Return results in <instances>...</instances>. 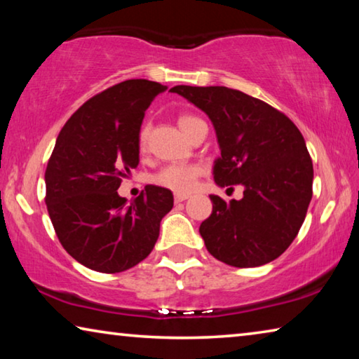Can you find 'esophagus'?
Instances as JSON below:
<instances>
[{"label": "esophagus", "instance_id": "34e87169", "mask_svg": "<svg viewBox=\"0 0 359 359\" xmlns=\"http://www.w3.org/2000/svg\"><path fill=\"white\" fill-rule=\"evenodd\" d=\"M185 199H188V194H185V193H175L174 194V201L175 203H182V201H185Z\"/></svg>", "mask_w": 359, "mask_h": 359}]
</instances>
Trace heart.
<instances>
[{"mask_svg":"<svg viewBox=\"0 0 359 359\" xmlns=\"http://www.w3.org/2000/svg\"><path fill=\"white\" fill-rule=\"evenodd\" d=\"M196 120L199 118L191 117V115H182L179 118L180 130L185 131ZM145 137H147V131L142 130L141 136H139L141 147L145 145ZM201 172L203 168L198 165H168L154 175V182L158 187L168 188V190L175 193H190L196 187L198 177Z\"/></svg>","mask_w":359,"mask_h":359,"instance_id":"obj_1","label":"heart"}]
</instances>
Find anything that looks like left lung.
<instances>
[{"mask_svg": "<svg viewBox=\"0 0 359 359\" xmlns=\"http://www.w3.org/2000/svg\"><path fill=\"white\" fill-rule=\"evenodd\" d=\"M172 93L208 115L222 155L218 187L242 185L244 198L210 194L199 233L212 257L234 267L271 263L299 233L312 199L313 166L301 131L264 101L226 87L177 85Z\"/></svg>", "mask_w": 359, "mask_h": 359, "instance_id": "obj_1", "label": "left lung"}]
</instances>
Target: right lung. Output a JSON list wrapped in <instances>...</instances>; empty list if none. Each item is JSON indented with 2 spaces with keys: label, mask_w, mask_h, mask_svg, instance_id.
Returning a JSON list of instances; mask_svg holds the SVG:
<instances>
[{
  "label": "right lung",
  "mask_w": 359,
  "mask_h": 359,
  "mask_svg": "<svg viewBox=\"0 0 359 359\" xmlns=\"http://www.w3.org/2000/svg\"><path fill=\"white\" fill-rule=\"evenodd\" d=\"M166 85L131 79L90 98L57 137L46 169V204L60 242L88 269L115 274L154 250L171 190L147 185L131 204L117 193L139 165L145 111Z\"/></svg>",
  "instance_id": "add662e5"
}]
</instances>
